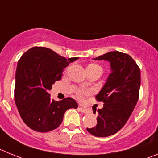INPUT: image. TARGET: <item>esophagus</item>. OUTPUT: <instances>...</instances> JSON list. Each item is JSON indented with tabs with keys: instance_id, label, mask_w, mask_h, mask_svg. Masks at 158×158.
Returning <instances> with one entry per match:
<instances>
[{
	"instance_id": "obj_1",
	"label": "esophagus",
	"mask_w": 158,
	"mask_h": 158,
	"mask_svg": "<svg viewBox=\"0 0 158 158\" xmlns=\"http://www.w3.org/2000/svg\"><path fill=\"white\" fill-rule=\"evenodd\" d=\"M79 111H80L81 113H89V110H88L87 109L79 107Z\"/></svg>"
}]
</instances>
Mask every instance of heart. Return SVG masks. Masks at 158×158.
Wrapping results in <instances>:
<instances>
[{"mask_svg": "<svg viewBox=\"0 0 158 158\" xmlns=\"http://www.w3.org/2000/svg\"><path fill=\"white\" fill-rule=\"evenodd\" d=\"M89 66H91V67H97V68H101L100 66H98V64H90L89 65ZM102 69V68H101ZM89 92L88 91V90H85V89H80V90H79L77 93V97L78 98L80 99V100H83V99L85 98V97L86 96V95L89 94Z\"/></svg>", "mask_w": 158, "mask_h": 158, "instance_id": "obj_1", "label": "heart"}]
</instances>
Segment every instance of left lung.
Returning a JSON list of instances; mask_svg holds the SVG:
<instances>
[{
  "label": "left lung",
  "mask_w": 158,
  "mask_h": 158,
  "mask_svg": "<svg viewBox=\"0 0 158 158\" xmlns=\"http://www.w3.org/2000/svg\"><path fill=\"white\" fill-rule=\"evenodd\" d=\"M94 60L109 61L111 73L96 95L97 101L104 103L103 108L98 109L97 125L86 130L96 137H108L124 126L134 110L139 96L141 74L131 56L119 51L109 52Z\"/></svg>",
  "instance_id": "left-lung-1"
}]
</instances>
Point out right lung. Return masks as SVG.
<instances>
[{"mask_svg":"<svg viewBox=\"0 0 158 158\" xmlns=\"http://www.w3.org/2000/svg\"><path fill=\"white\" fill-rule=\"evenodd\" d=\"M79 57L66 59L49 48L35 46L24 52L17 64L15 102L22 120L39 132L54 130L69 109H77L72 98L51 100L48 90L61 79L64 69Z\"/></svg>","mask_w":158,"mask_h":158,"instance_id":"add662e5","label":"right lung"}]
</instances>
